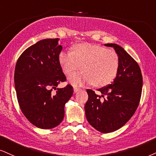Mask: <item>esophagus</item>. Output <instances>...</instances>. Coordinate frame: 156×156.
Masks as SVG:
<instances>
[{
    "label": "esophagus",
    "instance_id": "esophagus-1",
    "mask_svg": "<svg viewBox=\"0 0 156 156\" xmlns=\"http://www.w3.org/2000/svg\"><path fill=\"white\" fill-rule=\"evenodd\" d=\"M81 90V88H79V87H74V93H77L78 91Z\"/></svg>",
    "mask_w": 156,
    "mask_h": 156
}]
</instances>
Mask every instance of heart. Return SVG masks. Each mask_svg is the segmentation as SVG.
<instances>
[{
	"label": "heart",
	"instance_id": "b5f03b06",
	"mask_svg": "<svg viewBox=\"0 0 156 156\" xmlns=\"http://www.w3.org/2000/svg\"><path fill=\"white\" fill-rule=\"evenodd\" d=\"M58 62L67 76L74 74L81 66L83 72L69 78V82L74 86L93 83L98 87H104L114 80L120 65L116 51L89 43L76 44L72 52L61 51Z\"/></svg>",
	"mask_w": 156,
	"mask_h": 156
}]
</instances>
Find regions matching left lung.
<instances>
[{
    "label": "left lung",
    "instance_id": "obj_1",
    "mask_svg": "<svg viewBox=\"0 0 156 156\" xmlns=\"http://www.w3.org/2000/svg\"><path fill=\"white\" fill-rule=\"evenodd\" d=\"M105 45L113 47L118 53L119 72L111 84L98 89L101 95L87 90L84 110L92 126L102 133H109L122 127L135 113L141 98L143 76L137 61L124 48L114 43Z\"/></svg>",
    "mask_w": 156,
    "mask_h": 156
}]
</instances>
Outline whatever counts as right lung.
<instances>
[{"label": "right lung", "mask_w": 156, "mask_h": 156, "mask_svg": "<svg viewBox=\"0 0 156 156\" xmlns=\"http://www.w3.org/2000/svg\"><path fill=\"white\" fill-rule=\"evenodd\" d=\"M58 38L40 40L27 48L17 60L15 89L23 114L38 128L57 126L64 117V105L74 93L73 87L56 88L66 82L58 62L62 46ZM54 89L57 91L51 92Z\"/></svg>", "instance_id": "add662e5"}]
</instances>
